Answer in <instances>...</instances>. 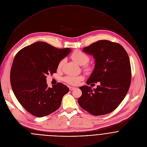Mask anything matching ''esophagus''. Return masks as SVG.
I'll return each mask as SVG.
<instances>
[{
    "label": "esophagus",
    "mask_w": 147,
    "mask_h": 147,
    "mask_svg": "<svg viewBox=\"0 0 147 147\" xmlns=\"http://www.w3.org/2000/svg\"><path fill=\"white\" fill-rule=\"evenodd\" d=\"M69 89L70 90H72L75 89V87H73V86H69Z\"/></svg>",
    "instance_id": "1"
}]
</instances>
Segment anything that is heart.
<instances>
[{"instance_id":"1","label":"heart","mask_w":147,"mask_h":147,"mask_svg":"<svg viewBox=\"0 0 147 147\" xmlns=\"http://www.w3.org/2000/svg\"><path fill=\"white\" fill-rule=\"evenodd\" d=\"M71 58L76 62L80 65H84L89 61V57L84 53L83 51L77 50L72 53L71 55ZM64 63V59L61 60L58 64V68L61 69L63 64ZM84 70L87 73H90L93 70V67L89 65H85L84 67ZM84 76L83 75H68L63 78V81L68 84L72 85H76L80 83V82L84 80Z\"/></svg>"}]
</instances>
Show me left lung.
Segmentation results:
<instances>
[{
	"label": "left lung",
	"mask_w": 147,
	"mask_h": 147,
	"mask_svg": "<svg viewBox=\"0 0 147 147\" xmlns=\"http://www.w3.org/2000/svg\"><path fill=\"white\" fill-rule=\"evenodd\" d=\"M83 51L93 55L96 62L86 83L100 84L94 89L87 85L80 87L82 95L78 103L93 115L109 114L123 100L131 84V68L127 53L120 44L105 40L84 47Z\"/></svg>",
	"instance_id": "obj_1"
}]
</instances>
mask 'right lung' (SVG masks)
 I'll return each mask as SVG.
<instances>
[{"label":"right lung","instance_id":"add662e5","mask_svg":"<svg viewBox=\"0 0 147 147\" xmlns=\"http://www.w3.org/2000/svg\"><path fill=\"white\" fill-rule=\"evenodd\" d=\"M70 51L69 48L57 49L37 42L16 54L10 72L11 84L17 100L30 114L41 118L59 108L69 88L61 83L47 87L46 76L57 72L58 63Z\"/></svg>","mask_w":147,"mask_h":147}]
</instances>
